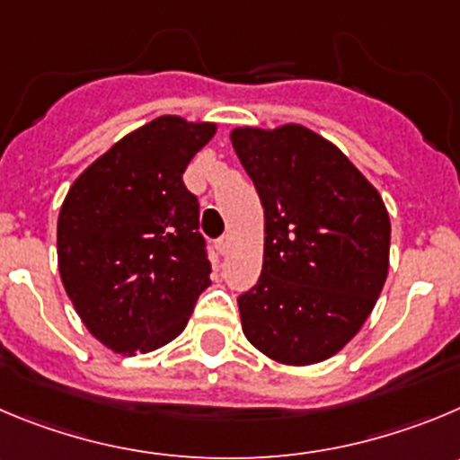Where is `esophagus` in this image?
Returning <instances> with one entry per match:
<instances>
[{
	"label": "esophagus",
	"instance_id": "esophagus-1",
	"mask_svg": "<svg viewBox=\"0 0 460 460\" xmlns=\"http://www.w3.org/2000/svg\"><path fill=\"white\" fill-rule=\"evenodd\" d=\"M229 244H231V238H229V235H222V238L217 240V243H216V247H217V252H220V254L225 256L226 252H229Z\"/></svg>",
	"mask_w": 460,
	"mask_h": 460
}]
</instances>
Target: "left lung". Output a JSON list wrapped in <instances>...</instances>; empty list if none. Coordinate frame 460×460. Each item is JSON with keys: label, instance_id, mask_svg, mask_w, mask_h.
<instances>
[{"label": "left lung", "instance_id": "1", "mask_svg": "<svg viewBox=\"0 0 460 460\" xmlns=\"http://www.w3.org/2000/svg\"><path fill=\"white\" fill-rule=\"evenodd\" d=\"M265 213L263 270L238 297L247 341L286 366L341 351L388 277L390 217L349 158L302 124L231 131Z\"/></svg>", "mask_w": 460, "mask_h": 460}]
</instances>
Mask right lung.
Wrapping results in <instances>:
<instances>
[{
	"label": "right lung",
	"mask_w": 460,
	"mask_h": 460,
	"mask_svg": "<svg viewBox=\"0 0 460 460\" xmlns=\"http://www.w3.org/2000/svg\"><path fill=\"white\" fill-rule=\"evenodd\" d=\"M213 133L210 122L152 119L97 158L63 201V286L88 332L118 354L174 341L210 286L199 201L183 172Z\"/></svg>",
	"instance_id": "obj_1"
}]
</instances>
